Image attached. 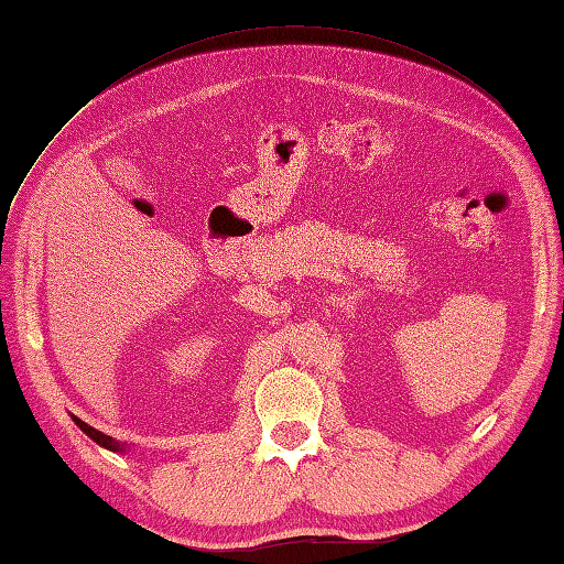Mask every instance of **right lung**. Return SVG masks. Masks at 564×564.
<instances>
[{
    "label": "right lung",
    "mask_w": 564,
    "mask_h": 564,
    "mask_svg": "<svg viewBox=\"0 0 564 564\" xmlns=\"http://www.w3.org/2000/svg\"><path fill=\"white\" fill-rule=\"evenodd\" d=\"M73 419H75V423L79 425V429H82L84 433H87L94 442H98L100 447H106V449H110V452H124V445H119V442H117V440H112L110 435H104L100 431L91 429L89 423H84V421H82V419H77V416H73Z\"/></svg>",
    "instance_id": "1"
}]
</instances>
